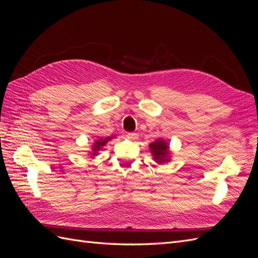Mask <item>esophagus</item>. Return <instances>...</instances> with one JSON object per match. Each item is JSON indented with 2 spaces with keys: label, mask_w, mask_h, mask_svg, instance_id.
Returning a JSON list of instances; mask_svg holds the SVG:
<instances>
[{
  "label": "esophagus",
  "mask_w": 258,
  "mask_h": 258,
  "mask_svg": "<svg viewBox=\"0 0 258 258\" xmlns=\"http://www.w3.org/2000/svg\"><path fill=\"white\" fill-rule=\"evenodd\" d=\"M127 138L129 140H131V141H136V140H138V135L137 134H134V132H129V134H127Z\"/></svg>",
  "instance_id": "obj_1"
}]
</instances>
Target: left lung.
<instances>
[{"label": "left lung", "instance_id": "1", "mask_svg": "<svg viewBox=\"0 0 258 258\" xmlns=\"http://www.w3.org/2000/svg\"><path fill=\"white\" fill-rule=\"evenodd\" d=\"M150 151L152 153L153 159L158 165H163V163L169 162L172 157V153L170 151V144L165 139L159 138L155 140L150 145Z\"/></svg>", "mask_w": 258, "mask_h": 258}]
</instances>
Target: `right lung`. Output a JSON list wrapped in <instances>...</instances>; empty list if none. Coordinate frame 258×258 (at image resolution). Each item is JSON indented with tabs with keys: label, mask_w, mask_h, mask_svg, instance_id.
Here are the masks:
<instances>
[{
	"label": "right lung",
	"mask_w": 258,
	"mask_h": 258,
	"mask_svg": "<svg viewBox=\"0 0 258 258\" xmlns=\"http://www.w3.org/2000/svg\"><path fill=\"white\" fill-rule=\"evenodd\" d=\"M114 137H107V138H100V139H98V140H95V142L92 143V145H91V151L89 152V154H88V156L90 158H95L96 156L99 154V151L100 150H102V147L107 143V142H110L111 140L113 139Z\"/></svg>",
	"instance_id": "1"
}]
</instances>
